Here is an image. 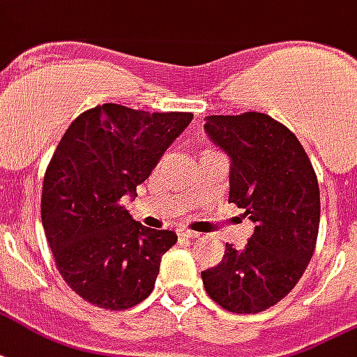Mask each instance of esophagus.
I'll return each instance as SVG.
<instances>
[{
	"mask_svg": "<svg viewBox=\"0 0 357 357\" xmlns=\"http://www.w3.org/2000/svg\"><path fill=\"white\" fill-rule=\"evenodd\" d=\"M179 236H181V238L191 240V238H199L200 234H199V232H192V231H181V232H179Z\"/></svg>",
	"mask_w": 357,
	"mask_h": 357,
	"instance_id": "1",
	"label": "esophagus"
}]
</instances>
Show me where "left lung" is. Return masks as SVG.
<instances>
[{"instance_id":"1","label":"left lung","mask_w":357,"mask_h":357,"mask_svg":"<svg viewBox=\"0 0 357 357\" xmlns=\"http://www.w3.org/2000/svg\"><path fill=\"white\" fill-rule=\"evenodd\" d=\"M204 132L229 157V202L255 225L244 250L225 245L202 271L208 295L234 314L274 306L299 282L319 227V187L310 158L289 128L265 113L210 115Z\"/></svg>"}]
</instances>
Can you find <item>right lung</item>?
Masks as SVG:
<instances>
[{"instance_id": "obj_1", "label": "right lung", "mask_w": 357, "mask_h": 357, "mask_svg": "<svg viewBox=\"0 0 357 357\" xmlns=\"http://www.w3.org/2000/svg\"><path fill=\"white\" fill-rule=\"evenodd\" d=\"M192 113L119 104L81 113L45 172L41 221L66 284L84 301L125 310L149 297L176 232L134 221L123 202L149 178Z\"/></svg>"}]
</instances>
